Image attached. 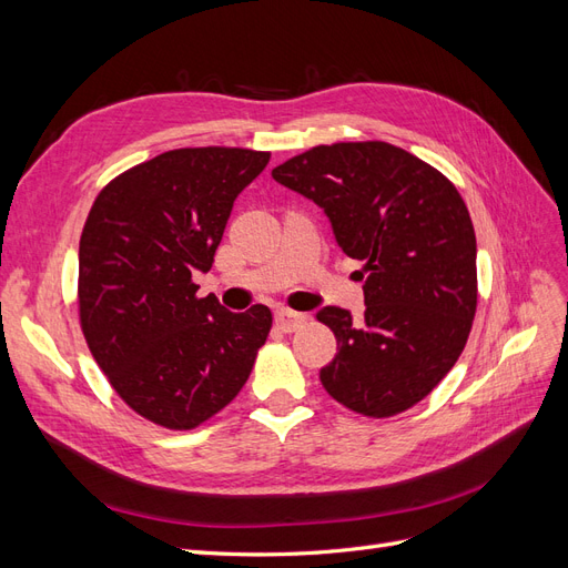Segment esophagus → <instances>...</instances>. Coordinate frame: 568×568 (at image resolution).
I'll use <instances>...</instances> for the list:
<instances>
[{"mask_svg":"<svg viewBox=\"0 0 568 568\" xmlns=\"http://www.w3.org/2000/svg\"><path fill=\"white\" fill-rule=\"evenodd\" d=\"M274 322H277L282 332L291 334V332L301 329V326L307 322V317L303 313H294V311H280L277 315H274Z\"/></svg>","mask_w":568,"mask_h":568,"instance_id":"obj_1","label":"esophagus"}]
</instances>
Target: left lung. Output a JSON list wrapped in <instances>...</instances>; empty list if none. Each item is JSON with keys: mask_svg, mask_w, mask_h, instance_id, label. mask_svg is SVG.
<instances>
[{"mask_svg": "<svg viewBox=\"0 0 568 568\" xmlns=\"http://www.w3.org/2000/svg\"><path fill=\"white\" fill-rule=\"evenodd\" d=\"M272 178L324 209L367 274L363 317L317 313L336 336L324 390L357 415H400L453 369L476 315V234L457 186L386 142L320 144Z\"/></svg>", "mask_w": 568, "mask_h": 568, "instance_id": "left-lung-1", "label": "left lung"}]
</instances>
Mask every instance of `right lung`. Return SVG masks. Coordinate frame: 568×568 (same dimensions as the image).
<instances>
[{
    "instance_id": "right-lung-1",
    "label": "right lung",
    "mask_w": 568,
    "mask_h": 568,
    "mask_svg": "<svg viewBox=\"0 0 568 568\" xmlns=\"http://www.w3.org/2000/svg\"><path fill=\"white\" fill-rule=\"evenodd\" d=\"M270 151L186 146L132 165L94 199L80 236V329L132 412L192 432L227 407L272 329L265 305L199 298L234 199Z\"/></svg>"
}]
</instances>
